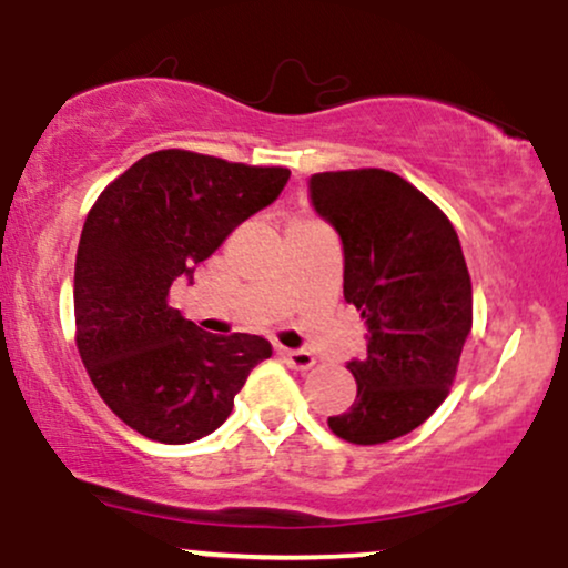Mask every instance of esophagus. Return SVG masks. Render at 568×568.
Masks as SVG:
<instances>
[{"label": "esophagus", "instance_id": "esophagus-1", "mask_svg": "<svg viewBox=\"0 0 568 568\" xmlns=\"http://www.w3.org/2000/svg\"><path fill=\"white\" fill-rule=\"evenodd\" d=\"M283 357H285V363L296 371H306V368L315 366V355L306 349H283Z\"/></svg>", "mask_w": 568, "mask_h": 568}]
</instances>
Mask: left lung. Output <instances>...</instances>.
Returning a JSON list of instances; mask_svg holds the SVG:
<instances>
[{"label": "left lung", "instance_id": "left-lung-1", "mask_svg": "<svg viewBox=\"0 0 568 568\" xmlns=\"http://www.w3.org/2000/svg\"><path fill=\"white\" fill-rule=\"evenodd\" d=\"M310 202L344 251V298L368 325L352 357L355 403L328 427L374 446L400 438L446 400L473 328V285L452 221L400 175L315 173Z\"/></svg>", "mask_w": 568, "mask_h": 568}]
</instances>
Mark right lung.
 <instances>
[{"instance_id":"add662e5","label":"right lung","mask_w":568,"mask_h":568,"mask_svg":"<svg viewBox=\"0 0 568 568\" xmlns=\"http://www.w3.org/2000/svg\"><path fill=\"white\" fill-rule=\"evenodd\" d=\"M288 168H251L162 149L130 165L95 200L74 264L77 347L109 408L143 438L192 443L234 408L262 336L207 334L168 306L179 277L272 205Z\"/></svg>"}]
</instances>
